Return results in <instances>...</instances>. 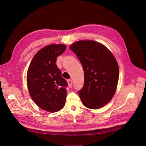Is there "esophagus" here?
Listing matches in <instances>:
<instances>
[{"instance_id": "1", "label": "esophagus", "mask_w": 146, "mask_h": 146, "mask_svg": "<svg viewBox=\"0 0 146 146\" xmlns=\"http://www.w3.org/2000/svg\"><path fill=\"white\" fill-rule=\"evenodd\" d=\"M67 82H68V83L69 87L72 88V86H73V81L71 79H68V80H67Z\"/></svg>"}]
</instances>
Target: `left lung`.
<instances>
[{"instance_id":"1","label":"left lung","mask_w":146,"mask_h":146,"mask_svg":"<svg viewBox=\"0 0 146 146\" xmlns=\"http://www.w3.org/2000/svg\"><path fill=\"white\" fill-rule=\"evenodd\" d=\"M70 48L76 55L84 70V81L78 91L83 105L97 109L106 105L117 89L119 69L109 50L93 40H80Z\"/></svg>"}]
</instances>
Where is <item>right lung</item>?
Listing matches in <instances>:
<instances>
[{
    "label": "right lung",
    "mask_w": 146,
    "mask_h": 146,
    "mask_svg": "<svg viewBox=\"0 0 146 146\" xmlns=\"http://www.w3.org/2000/svg\"><path fill=\"white\" fill-rule=\"evenodd\" d=\"M66 49L63 44H51L33 57L27 73V84L32 99L41 109L55 112L64 107L68 83L56 65Z\"/></svg>",
    "instance_id": "add662e5"
}]
</instances>
